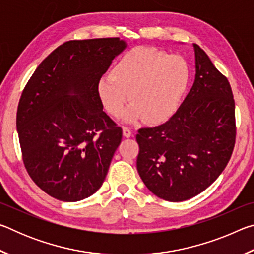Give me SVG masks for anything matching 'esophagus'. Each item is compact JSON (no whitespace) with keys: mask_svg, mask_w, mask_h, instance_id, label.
<instances>
[{"mask_svg":"<svg viewBox=\"0 0 254 254\" xmlns=\"http://www.w3.org/2000/svg\"><path fill=\"white\" fill-rule=\"evenodd\" d=\"M123 135L126 137H130L132 135L131 128L127 127H123Z\"/></svg>","mask_w":254,"mask_h":254,"instance_id":"esophagus-1","label":"esophagus"}]
</instances>
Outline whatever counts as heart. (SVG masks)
Listing matches in <instances>:
<instances>
[{"label": "heart", "instance_id": "obj_1", "mask_svg": "<svg viewBox=\"0 0 254 254\" xmlns=\"http://www.w3.org/2000/svg\"><path fill=\"white\" fill-rule=\"evenodd\" d=\"M189 78L190 69L182 56L139 47L120 57L112 75L101 77L97 93L112 117H121L130 100L128 118L160 123L177 110Z\"/></svg>", "mask_w": 254, "mask_h": 254}]
</instances>
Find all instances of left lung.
I'll list each match as a JSON object with an SVG mask.
<instances>
[{"label": "left lung", "mask_w": 254, "mask_h": 254, "mask_svg": "<svg viewBox=\"0 0 254 254\" xmlns=\"http://www.w3.org/2000/svg\"><path fill=\"white\" fill-rule=\"evenodd\" d=\"M194 49L195 81L182 106L166 123L136 134L137 173L150 191L168 201L189 199L210 186L235 145L231 85L198 45Z\"/></svg>", "instance_id": "obj_1"}]
</instances>
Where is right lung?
<instances>
[{
	"label": "right lung",
	"mask_w": 254,
	"mask_h": 254,
	"mask_svg": "<svg viewBox=\"0 0 254 254\" xmlns=\"http://www.w3.org/2000/svg\"><path fill=\"white\" fill-rule=\"evenodd\" d=\"M126 47L120 38L67 41L21 94L16 128L24 167L56 199L87 198L104 182L122 128L103 111L97 83Z\"/></svg>",
	"instance_id": "right-lung-1"
}]
</instances>
